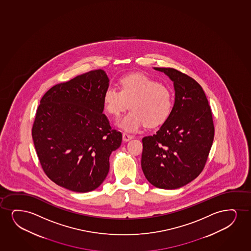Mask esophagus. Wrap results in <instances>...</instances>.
I'll use <instances>...</instances> for the list:
<instances>
[{"instance_id": "34e87169", "label": "esophagus", "mask_w": 251, "mask_h": 251, "mask_svg": "<svg viewBox=\"0 0 251 251\" xmlns=\"http://www.w3.org/2000/svg\"><path fill=\"white\" fill-rule=\"evenodd\" d=\"M123 140H124L125 142H127V141H129V140L132 139L133 137L131 136V135H129V134L127 133H123Z\"/></svg>"}]
</instances>
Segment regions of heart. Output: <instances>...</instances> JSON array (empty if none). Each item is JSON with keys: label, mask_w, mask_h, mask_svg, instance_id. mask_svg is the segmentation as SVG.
I'll list each match as a JSON object with an SVG mask.
<instances>
[{"label": "heart", "mask_w": 251, "mask_h": 251, "mask_svg": "<svg viewBox=\"0 0 251 251\" xmlns=\"http://www.w3.org/2000/svg\"><path fill=\"white\" fill-rule=\"evenodd\" d=\"M173 96L167 86L144 75L122 78L120 90L108 86L103 94L105 111L118 117L129 105L130 111L118 121L126 131H136L146 125L157 126L165 122L172 111Z\"/></svg>", "instance_id": "obj_1"}]
</instances>
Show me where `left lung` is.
Instances as JSON below:
<instances>
[{
  "label": "left lung",
  "instance_id": "left-lung-1",
  "mask_svg": "<svg viewBox=\"0 0 251 251\" xmlns=\"http://www.w3.org/2000/svg\"><path fill=\"white\" fill-rule=\"evenodd\" d=\"M174 82L171 114L159 130L143 138L142 169L147 180L162 189H176L202 172L215 128L209 101L200 84L173 68H155Z\"/></svg>",
  "mask_w": 251,
  "mask_h": 251
}]
</instances>
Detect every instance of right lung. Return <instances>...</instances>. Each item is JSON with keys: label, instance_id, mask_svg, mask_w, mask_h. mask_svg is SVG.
I'll list each match as a JSON object with an SVG mask.
<instances>
[{"label": "right lung", "instance_id": "right-lung-1", "mask_svg": "<svg viewBox=\"0 0 251 251\" xmlns=\"http://www.w3.org/2000/svg\"><path fill=\"white\" fill-rule=\"evenodd\" d=\"M108 78L92 70L45 93L35 114L32 137L45 174L69 190L86 193L104 181L109 156L122 134L103 111Z\"/></svg>", "mask_w": 251, "mask_h": 251}]
</instances>
